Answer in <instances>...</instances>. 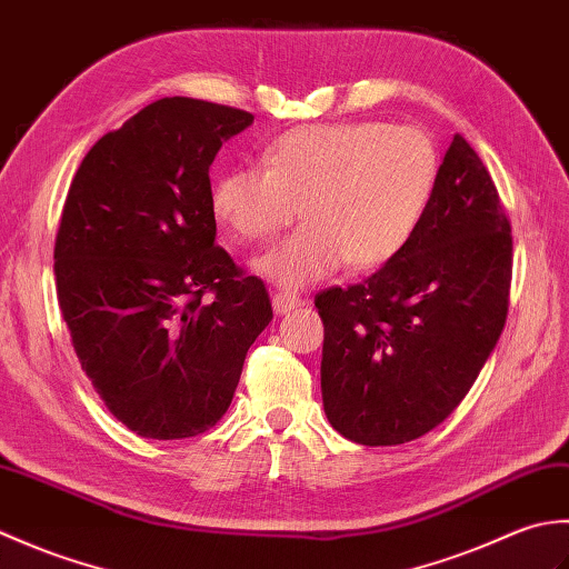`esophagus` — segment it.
Segmentation results:
<instances>
[{"label": "esophagus", "instance_id": "34e87169", "mask_svg": "<svg viewBox=\"0 0 569 569\" xmlns=\"http://www.w3.org/2000/svg\"><path fill=\"white\" fill-rule=\"evenodd\" d=\"M303 306V298L296 293H276L273 296V310L276 316H288V312Z\"/></svg>", "mask_w": 569, "mask_h": 569}]
</instances>
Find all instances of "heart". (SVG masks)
<instances>
[{"instance_id":"b5f03b06","label":"heart","mask_w":569,"mask_h":569,"mask_svg":"<svg viewBox=\"0 0 569 569\" xmlns=\"http://www.w3.org/2000/svg\"><path fill=\"white\" fill-rule=\"evenodd\" d=\"M438 149L426 131L383 122L286 131L263 168L239 166L212 188V212L239 244L306 224L253 261L271 283L298 291L347 263L373 271L393 261L426 220L438 188Z\"/></svg>"}]
</instances>
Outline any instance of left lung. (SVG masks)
<instances>
[{
    "label": "left lung",
    "mask_w": 569,
    "mask_h": 569,
    "mask_svg": "<svg viewBox=\"0 0 569 569\" xmlns=\"http://www.w3.org/2000/svg\"><path fill=\"white\" fill-rule=\"evenodd\" d=\"M513 241L497 186L455 134L413 241L365 283L316 298L322 406L359 445H401L452 413L497 347Z\"/></svg>",
    "instance_id": "8db88e82"
}]
</instances>
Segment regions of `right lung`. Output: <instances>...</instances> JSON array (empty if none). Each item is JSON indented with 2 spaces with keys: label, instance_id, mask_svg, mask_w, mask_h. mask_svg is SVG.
<instances>
[{
  "label": "right lung",
  "instance_id": "right-lung-1",
  "mask_svg": "<svg viewBox=\"0 0 569 569\" xmlns=\"http://www.w3.org/2000/svg\"><path fill=\"white\" fill-rule=\"evenodd\" d=\"M251 122L234 107L163 98L94 143L70 183L58 306L94 391L141 438L212 428L273 318L261 278L214 244L210 166Z\"/></svg>",
  "mask_w": 569,
  "mask_h": 569
}]
</instances>
